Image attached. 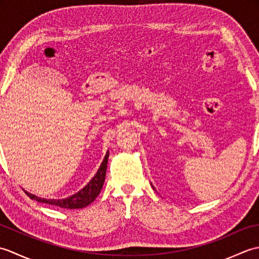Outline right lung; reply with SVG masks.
<instances>
[{
	"label": "right lung",
	"mask_w": 259,
	"mask_h": 259,
	"mask_svg": "<svg viewBox=\"0 0 259 259\" xmlns=\"http://www.w3.org/2000/svg\"><path fill=\"white\" fill-rule=\"evenodd\" d=\"M108 158H109V151L107 152L106 157H104L101 166L98 169L95 177H93L89 183H88V185L83 187L80 191H78L76 194L70 196L68 198H64V199H46V198H40L35 195L30 194V192L27 191H25V194L33 200L49 203V205L58 206L65 209H78V208L87 207L96 199L102 189L104 178H106V172H107Z\"/></svg>",
	"instance_id": "right-lung-1"
}]
</instances>
